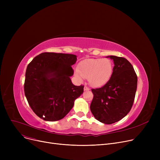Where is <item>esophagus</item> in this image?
<instances>
[{"instance_id": "34e87169", "label": "esophagus", "mask_w": 160, "mask_h": 160, "mask_svg": "<svg viewBox=\"0 0 160 160\" xmlns=\"http://www.w3.org/2000/svg\"><path fill=\"white\" fill-rule=\"evenodd\" d=\"M88 90H89V88L88 86H84V91H88Z\"/></svg>"}]
</instances>
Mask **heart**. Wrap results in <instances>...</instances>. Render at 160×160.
Segmentation results:
<instances>
[{
  "label": "heart",
  "instance_id": "b5f03b06",
  "mask_svg": "<svg viewBox=\"0 0 160 160\" xmlns=\"http://www.w3.org/2000/svg\"><path fill=\"white\" fill-rule=\"evenodd\" d=\"M113 64L110 59H88L79 65V70H76V75L79 78L88 77L91 86L100 87L110 79L113 73Z\"/></svg>",
  "mask_w": 160,
  "mask_h": 160
}]
</instances>
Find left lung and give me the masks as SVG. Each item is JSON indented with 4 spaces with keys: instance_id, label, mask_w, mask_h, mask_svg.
Here are the masks:
<instances>
[{
    "instance_id": "8db88e82",
    "label": "left lung",
    "mask_w": 160,
    "mask_h": 160,
    "mask_svg": "<svg viewBox=\"0 0 160 160\" xmlns=\"http://www.w3.org/2000/svg\"><path fill=\"white\" fill-rule=\"evenodd\" d=\"M108 57L114 62L112 75L104 86L91 89L93 98L90 110L98 121L110 124L122 119L130 111L136 96L138 77L127 59Z\"/></svg>"
}]
</instances>
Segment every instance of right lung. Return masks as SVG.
<instances>
[{"instance_id":"add662e5","label":"right lung","mask_w":160,"mask_h":160,"mask_svg":"<svg viewBox=\"0 0 160 160\" xmlns=\"http://www.w3.org/2000/svg\"><path fill=\"white\" fill-rule=\"evenodd\" d=\"M77 56L43 52L28 65L24 85L27 101L41 119L56 121L63 119L83 92V86H74L70 77Z\"/></svg>"}]
</instances>
